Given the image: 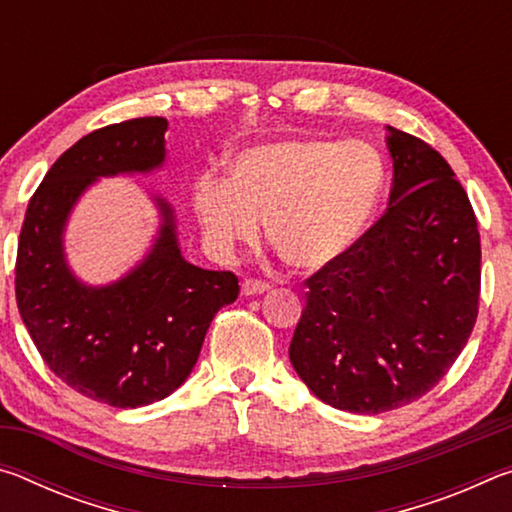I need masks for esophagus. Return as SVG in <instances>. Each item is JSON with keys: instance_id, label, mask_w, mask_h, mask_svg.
<instances>
[{"instance_id": "34e87169", "label": "esophagus", "mask_w": 512, "mask_h": 512, "mask_svg": "<svg viewBox=\"0 0 512 512\" xmlns=\"http://www.w3.org/2000/svg\"><path fill=\"white\" fill-rule=\"evenodd\" d=\"M271 289V284L262 282V280H244L241 282V293L244 296H259V293H266Z\"/></svg>"}]
</instances>
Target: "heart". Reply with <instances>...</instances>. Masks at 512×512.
I'll use <instances>...</instances> for the list:
<instances>
[{
  "instance_id": "heart-1",
  "label": "heart",
  "mask_w": 512,
  "mask_h": 512,
  "mask_svg": "<svg viewBox=\"0 0 512 512\" xmlns=\"http://www.w3.org/2000/svg\"><path fill=\"white\" fill-rule=\"evenodd\" d=\"M384 187L386 164L375 146L293 137L241 151L230 180L203 173L194 212L216 255L253 244L268 218V241L284 262L325 271L366 239Z\"/></svg>"
}]
</instances>
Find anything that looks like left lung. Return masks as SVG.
Returning <instances> with one entry per match:
<instances>
[{"label":"left lung","mask_w":512,"mask_h":512,"mask_svg":"<svg viewBox=\"0 0 512 512\" xmlns=\"http://www.w3.org/2000/svg\"><path fill=\"white\" fill-rule=\"evenodd\" d=\"M388 210L341 264L307 280L289 359L318 400L384 413L422 397L470 339L481 239L463 185L438 151L386 126Z\"/></svg>","instance_id":"left-lung-1"}]
</instances>
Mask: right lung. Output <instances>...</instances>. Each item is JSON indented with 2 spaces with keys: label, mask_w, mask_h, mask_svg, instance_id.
Returning a JSON list of instances; mask_svg holds the SVG:
<instances>
[{
  "label": "right lung",
  "mask_w": 512,
  "mask_h": 512,
  "mask_svg": "<svg viewBox=\"0 0 512 512\" xmlns=\"http://www.w3.org/2000/svg\"><path fill=\"white\" fill-rule=\"evenodd\" d=\"M167 126L164 117H142L85 135L47 171L17 241V309L40 357L69 388L117 409L153 404L183 386L216 311L239 296L230 271L187 262L176 212L151 192L160 225L131 271L88 284L67 262L65 230L81 196L99 178L162 169Z\"/></svg>",
  "instance_id": "right-lung-1"
}]
</instances>
